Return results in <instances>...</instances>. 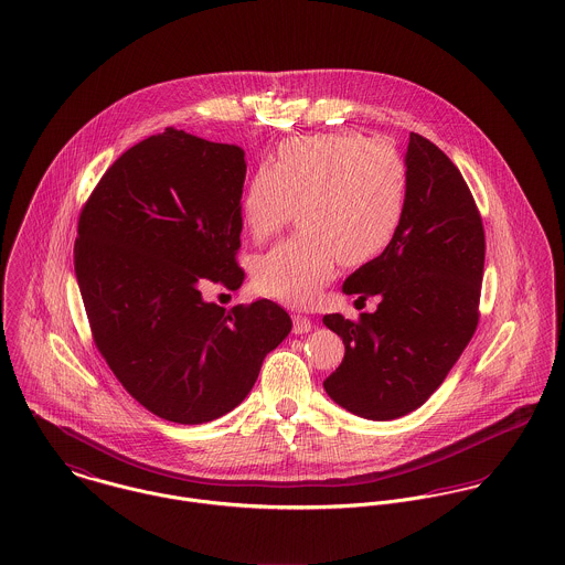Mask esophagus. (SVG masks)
Masks as SVG:
<instances>
[{"label": "esophagus", "mask_w": 565, "mask_h": 565, "mask_svg": "<svg viewBox=\"0 0 565 565\" xmlns=\"http://www.w3.org/2000/svg\"><path fill=\"white\" fill-rule=\"evenodd\" d=\"M311 328H313V322H311L307 316H300V313L294 316V332H296V334L309 332Z\"/></svg>", "instance_id": "1"}]
</instances>
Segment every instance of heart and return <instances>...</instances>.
<instances>
[{"mask_svg": "<svg viewBox=\"0 0 565 565\" xmlns=\"http://www.w3.org/2000/svg\"><path fill=\"white\" fill-rule=\"evenodd\" d=\"M296 206L305 233L260 254L252 276L260 294L307 307L341 260L367 265L396 239L406 213L403 159L359 132L289 139L247 180L242 217L254 239H267Z\"/></svg>", "mask_w": 565, "mask_h": 565, "instance_id": "1", "label": "heart"}]
</instances>
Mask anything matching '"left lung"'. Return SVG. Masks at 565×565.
I'll return each instance as SVG.
<instances>
[{
  "label": "left lung",
  "instance_id": "obj_1",
  "mask_svg": "<svg viewBox=\"0 0 565 565\" xmlns=\"http://www.w3.org/2000/svg\"><path fill=\"white\" fill-rule=\"evenodd\" d=\"M404 167L406 213L396 239L341 287L359 300L379 296V309L359 322L323 316L345 345L323 390L345 411L376 422L426 403L479 323L484 233L475 198L455 162L415 132Z\"/></svg>",
  "mask_w": 565,
  "mask_h": 565
}]
</instances>
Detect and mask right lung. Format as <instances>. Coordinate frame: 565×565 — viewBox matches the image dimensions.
<instances>
[{
	"label": "right lung",
	"instance_id": "1",
	"mask_svg": "<svg viewBox=\"0 0 565 565\" xmlns=\"http://www.w3.org/2000/svg\"><path fill=\"white\" fill-rule=\"evenodd\" d=\"M245 152L164 128L102 175L82 209L76 278L97 350L126 392L175 424L233 411L291 332L271 300L226 311L202 285L239 289Z\"/></svg>",
	"mask_w": 565,
	"mask_h": 565
}]
</instances>
